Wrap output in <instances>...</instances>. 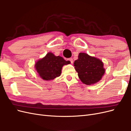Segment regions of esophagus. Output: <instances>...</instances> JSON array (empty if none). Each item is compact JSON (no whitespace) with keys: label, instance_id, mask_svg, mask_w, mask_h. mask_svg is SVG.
<instances>
[{"label":"esophagus","instance_id":"obj_1","mask_svg":"<svg viewBox=\"0 0 131 131\" xmlns=\"http://www.w3.org/2000/svg\"><path fill=\"white\" fill-rule=\"evenodd\" d=\"M68 61L70 62V63H72V64H73V59L72 58H68Z\"/></svg>","mask_w":131,"mask_h":131}]
</instances>
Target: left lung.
Segmentation results:
<instances>
[{
    "mask_svg": "<svg viewBox=\"0 0 131 131\" xmlns=\"http://www.w3.org/2000/svg\"><path fill=\"white\" fill-rule=\"evenodd\" d=\"M74 66L79 79L88 85L94 84L101 80L105 70L103 63L100 59L82 52L79 53Z\"/></svg>",
    "mask_w": 131,
    "mask_h": 131,
    "instance_id": "8db88e82",
    "label": "left lung"
}]
</instances>
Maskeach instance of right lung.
<instances>
[{
  "instance_id": "add662e5",
  "label": "right lung",
  "mask_w": 131,
  "mask_h": 131,
  "mask_svg": "<svg viewBox=\"0 0 131 131\" xmlns=\"http://www.w3.org/2000/svg\"><path fill=\"white\" fill-rule=\"evenodd\" d=\"M69 63L68 61H66L62 57L55 56L49 52L35 63V68L43 80H51L60 76L63 66Z\"/></svg>"
}]
</instances>
